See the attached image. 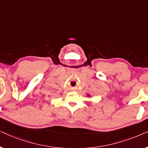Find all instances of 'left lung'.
Listing matches in <instances>:
<instances>
[{"label": "left lung", "instance_id": "obj_1", "mask_svg": "<svg viewBox=\"0 0 148 148\" xmlns=\"http://www.w3.org/2000/svg\"><path fill=\"white\" fill-rule=\"evenodd\" d=\"M88 96H90V95H88Z\"/></svg>", "mask_w": 148, "mask_h": 148}]
</instances>
